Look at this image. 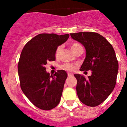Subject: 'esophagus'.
Here are the masks:
<instances>
[{
    "label": "esophagus",
    "mask_w": 127,
    "mask_h": 127,
    "mask_svg": "<svg viewBox=\"0 0 127 127\" xmlns=\"http://www.w3.org/2000/svg\"><path fill=\"white\" fill-rule=\"evenodd\" d=\"M73 76V74H70V73H68V76L69 77H71V76Z\"/></svg>",
    "instance_id": "1"
}]
</instances>
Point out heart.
<instances>
[{"label": "heart", "mask_w": 127, "mask_h": 127, "mask_svg": "<svg viewBox=\"0 0 127 127\" xmlns=\"http://www.w3.org/2000/svg\"><path fill=\"white\" fill-rule=\"evenodd\" d=\"M80 47H82L78 43H72L70 44V48H71L72 51H73L74 53L76 52V51L77 50H78ZM62 50V46H58L57 48V50H56L55 52V56L56 57H58L59 55V54H60V51H61ZM61 68L62 69L65 70H67L68 72H73L74 70H75V69L76 68V65L72 64H63L62 65H61Z\"/></svg>", "instance_id": "heart-1"}]
</instances>
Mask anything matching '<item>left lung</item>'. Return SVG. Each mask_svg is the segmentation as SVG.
Wrapping results in <instances>:
<instances>
[{
  "label": "left lung",
  "mask_w": 127,
  "mask_h": 127,
  "mask_svg": "<svg viewBox=\"0 0 127 127\" xmlns=\"http://www.w3.org/2000/svg\"><path fill=\"white\" fill-rule=\"evenodd\" d=\"M70 35L86 50V58L80 70L92 71L88 79L83 75L74 74L77 96L82 103L95 107L109 97L116 85L118 62L115 51L107 39L99 33L84 32Z\"/></svg>",
  "instance_id": "left-lung-1"
}]
</instances>
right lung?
<instances>
[{"label": "right lung", "instance_id": "right-lung-1", "mask_svg": "<svg viewBox=\"0 0 127 127\" xmlns=\"http://www.w3.org/2000/svg\"><path fill=\"white\" fill-rule=\"evenodd\" d=\"M69 34L40 33L26 44L18 64L20 86L35 106L50 110L60 101L67 72L59 70L53 76L46 71L47 62L55 60L58 46L67 41Z\"/></svg>", "mask_w": 127, "mask_h": 127}]
</instances>
